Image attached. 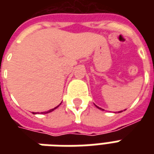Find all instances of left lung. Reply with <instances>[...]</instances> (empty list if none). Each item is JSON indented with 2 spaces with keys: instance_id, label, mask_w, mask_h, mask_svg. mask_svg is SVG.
Returning <instances> with one entry per match:
<instances>
[{
  "instance_id": "obj_1",
  "label": "left lung",
  "mask_w": 154,
  "mask_h": 154,
  "mask_svg": "<svg viewBox=\"0 0 154 154\" xmlns=\"http://www.w3.org/2000/svg\"><path fill=\"white\" fill-rule=\"evenodd\" d=\"M95 106H96V105H95ZM97 106V108H98V109H100V110H104L103 109H101V108H100V107H98V106ZM120 112H122V110H121V111H119V112H118V113H120Z\"/></svg>"
}]
</instances>
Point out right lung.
<instances>
[{
    "label": "right lung",
    "mask_w": 154,
    "mask_h": 154,
    "mask_svg": "<svg viewBox=\"0 0 154 154\" xmlns=\"http://www.w3.org/2000/svg\"><path fill=\"white\" fill-rule=\"evenodd\" d=\"M61 105V104H60ZM59 106V105H58V106H56L55 107V108H54V109H51V110H48V111H45V112H42V113H44V114H47V113H49V112H52V111H54V110H55V109H57V107ZM33 114H35V115H36V114H38V113H35V112H33Z\"/></svg>",
    "instance_id": "add662e5"
}]
</instances>
